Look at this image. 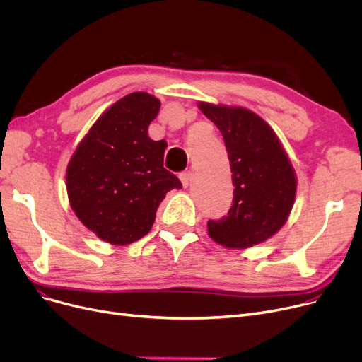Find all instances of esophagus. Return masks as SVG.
I'll return each mask as SVG.
<instances>
[{
  "mask_svg": "<svg viewBox=\"0 0 362 362\" xmlns=\"http://www.w3.org/2000/svg\"><path fill=\"white\" fill-rule=\"evenodd\" d=\"M179 177H180L182 185H183L185 187H187V185L191 183V177H192V175H191V171H182V173L179 175Z\"/></svg>",
  "mask_w": 362,
  "mask_h": 362,
  "instance_id": "esophagus-1",
  "label": "esophagus"
}]
</instances>
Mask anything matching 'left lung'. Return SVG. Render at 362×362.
<instances>
[{
    "mask_svg": "<svg viewBox=\"0 0 362 362\" xmlns=\"http://www.w3.org/2000/svg\"><path fill=\"white\" fill-rule=\"evenodd\" d=\"M221 132L233 180V205L220 220H208V235L226 248H251L286 223L296 195L295 170L274 130L242 107L199 103Z\"/></svg>",
    "mask_w": 362,
    "mask_h": 362,
    "instance_id": "obj_1",
    "label": "left lung"
}]
</instances>
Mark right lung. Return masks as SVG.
I'll use <instances>...</instances> for the list:
<instances>
[{"mask_svg":"<svg viewBox=\"0 0 362 362\" xmlns=\"http://www.w3.org/2000/svg\"><path fill=\"white\" fill-rule=\"evenodd\" d=\"M160 105L146 92H132L114 103L89 129L67 165L71 210L111 245L144 238L165 194L182 187L163 165L167 142L148 136Z\"/></svg>","mask_w":362,"mask_h":362,"instance_id":"1","label":"right lung"}]
</instances>
